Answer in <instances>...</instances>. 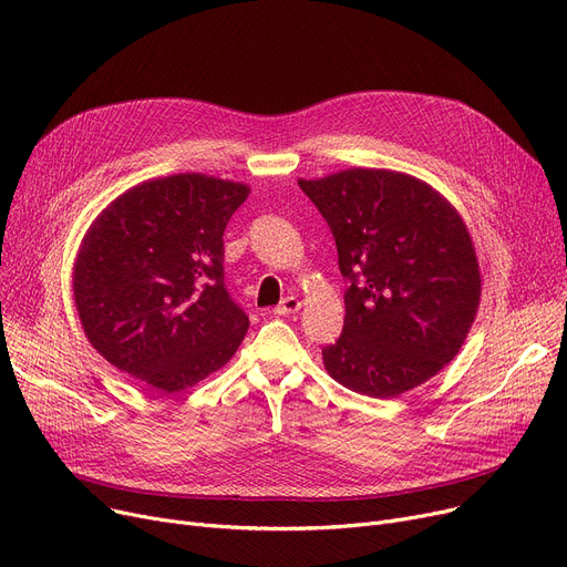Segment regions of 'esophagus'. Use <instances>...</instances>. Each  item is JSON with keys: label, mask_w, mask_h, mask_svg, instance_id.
Segmentation results:
<instances>
[{"label": "esophagus", "mask_w": 567, "mask_h": 567, "mask_svg": "<svg viewBox=\"0 0 567 567\" xmlns=\"http://www.w3.org/2000/svg\"><path fill=\"white\" fill-rule=\"evenodd\" d=\"M299 310H301V301L296 299V296H287V299H282L280 306L274 312L280 315V317H289V315H296Z\"/></svg>", "instance_id": "esophagus-1"}]
</instances>
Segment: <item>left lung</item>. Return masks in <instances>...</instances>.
I'll return each mask as SVG.
<instances>
[{
    "label": "left lung",
    "mask_w": 567,
    "mask_h": 567,
    "mask_svg": "<svg viewBox=\"0 0 567 567\" xmlns=\"http://www.w3.org/2000/svg\"><path fill=\"white\" fill-rule=\"evenodd\" d=\"M301 190L329 223L344 291V326L321 349L344 389L391 400L451 363L478 312L481 268L455 206L425 182L353 167Z\"/></svg>",
    "instance_id": "8db88e82"
}]
</instances>
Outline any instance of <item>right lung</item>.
<instances>
[{
  "label": "right lung",
  "mask_w": 567,
  "mask_h": 567,
  "mask_svg": "<svg viewBox=\"0 0 567 567\" xmlns=\"http://www.w3.org/2000/svg\"><path fill=\"white\" fill-rule=\"evenodd\" d=\"M250 195L197 172L144 182L86 229L73 296L86 340L161 393L220 370L248 333L225 287L223 234Z\"/></svg>",
  "instance_id": "add662e5"
}]
</instances>
